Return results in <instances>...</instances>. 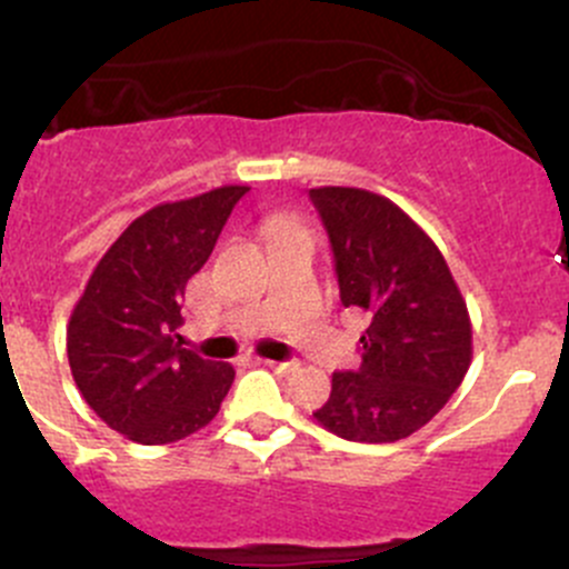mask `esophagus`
<instances>
[{"label": "esophagus", "mask_w": 569, "mask_h": 569, "mask_svg": "<svg viewBox=\"0 0 569 569\" xmlns=\"http://www.w3.org/2000/svg\"><path fill=\"white\" fill-rule=\"evenodd\" d=\"M263 366H269L272 371H280V375H286V371L295 369V363H291V360H263Z\"/></svg>", "instance_id": "obj_1"}]
</instances>
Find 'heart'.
Instances as JSON below:
<instances>
[{"mask_svg":"<svg viewBox=\"0 0 569 569\" xmlns=\"http://www.w3.org/2000/svg\"><path fill=\"white\" fill-rule=\"evenodd\" d=\"M269 231H272V237H280V233H291V231H306V228H302V222H300V220H295V217H286V214H280V217H274V220H272V226H269Z\"/></svg>","mask_w":569,"mask_h":569,"instance_id":"b5f03b06","label":"heart"}]
</instances>
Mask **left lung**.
Listing matches in <instances>:
<instances>
[{"label": "left lung", "instance_id": "1", "mask_svg": "<svg viewBox=\"0 0 569 569\" xmlns=\"http://www.w3.org/2000/svg\"><path fill=\"white\" fill-rule=\"evenodd\" d=\"M343 308L369 319L358 371H336L313 418L355 443H396L432 421L462 386L473 327L429 233L393 200L358 187H317Z\"/></svg>", "mask_w": 569, "mask_h": 569}]
</instances>
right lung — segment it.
<instances>
[{
  "label": "right lung",
  "mask_w": 569,
  "mask_h": 569,
  "mask_svg": "<svg viewBox=\"0 0 569 569\" xmlns=\"http://www.w3.org/2000/svg\"><path fill=\"white\" fill-rule=\"evenodd\" d=\"M228 183L137 217L96 263L68 321L73 382L109 429L142 446H168L203 429L231 388V363L181 347L189 278L214 250L237 200Z\"/></svg>",
  "instance_id": "obj_1"
}]
</instances>
